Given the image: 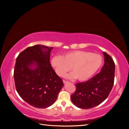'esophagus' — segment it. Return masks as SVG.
<instances>
[{
  "label": "esophagus",
  "mask_w": 129,
  "mask_h": 129,
  "mask_svg": "<svg viewBox=\"0 0 129 129\" xmlns=\"http://www.w3.org/2000/svg\"><path fill=\"white\" fill-rule=\"evenodd\" d=\"M69 83V81H66V80H63V83H64V84H66V83Z\"/></svg>",
  "instance_id": "esophagus-1"
}]
</instances>
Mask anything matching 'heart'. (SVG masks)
<instances>
[{
  "label": "heart",
  "mask_w": 129,
  "mask_h": 129,
  "mask_svg": "<svg viewBox=\"0 0 129 129\" xmlns=\"http://www.w3.org/2000/svg\"><path fill=\"white\" fill-rule=\"evenodd\" d=\"M102 57L98 54L83 50L65 53L61 56H55L51 60L52 66L57 74L62 76L69 70L73 73L65 75L68 78H74L80 81L89 79L99 69L102 64Z\"/></svg>",
  "instance_id": "obj_1"
}]
</instances>
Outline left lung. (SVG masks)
Listing matches in <instances>:
<instances>
[{
	"instance_id": "8db88e82",
	"label": "left lung",
	"mask_w": 129,
	"mask_h": 129,
	"mask_svg": "<svg viewBox=\"0 0 129 129\" xmlns=\"http://www.w3.org/2000/svg\"><path fill=\"white\" fill-rule=\"evenodd\" d=\"M103 53L104 65L100 73L85 82L75 84L76 91L71 99L79 108L87 109L99 105L108 98L113 88L115 65L109 55Z\"/></svg>"
}]
</instances>
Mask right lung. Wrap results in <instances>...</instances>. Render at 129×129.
Masks as SVG:
<instances>
[{
  "instance_id": "obj_1",
  "label": "right lung",
  "mask_w": 129,
  "mask_h": 129,
  "mask_svg": "<svg viewBox=\"0 0 129 129\" xmlns=\"http://www.w3.org/2000/svg\"><path fill=\"white\" fill-rule=\"evenodd\" d=\"M53 48L42 45L30 46L16 59L14 78L16 91L25 102L37 108L53 105L64 86L51 67Z\"/></svg>"
}]
</instances>
